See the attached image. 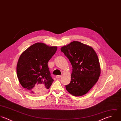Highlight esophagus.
<instances>
[{
    "mask_svg": "<svg viewBox=\"0 0 121 121\" xmlns=\"http://www.w3.org/2000/svg\"><path fill=\"white\" fill-rule=\"evenodd\" d=\"M62 77V75H56V78H57V79L59 78H60V77Z\"/></svg>",
    "mask_w": 121,
    "mask_h": 121,
    "instance_id": "34e87169",
    "label": "esophagus"
}]
</instances>
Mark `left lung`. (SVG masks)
I'll use <instances>...</instances> for the list:
<instances>
[{
	"label": "left lung",
	"instance_id": "8db88e82",
	"mask_svg": "<svg viewBox=\"0 0 121 121\" xmlns=\"http://www.w3.org/2000/svg\"><path fill=\"white\" fill-rule=\"evenodd\" d=\"M71 62L73 72L71 82L66 85L67 91L74 96L86 93L98 82L100 75V65L97 53L91 46L77 41L61 47Z\"/></svg>",
	"mask_w": 121,
	"mask_h": 121
}]
</instances>
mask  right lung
<instances>
[{"mask_svg": "<svg viewBox=\"0 0 121 121\" xmlns=\"http://www.w3.org/2000/svg\"><path fill=\"white\" fill-rule=\"evenodd\" d=\"M56 46L38 42L29 47L19 57L16 72L19 81L30 93L40 95L52 85L48 63L56 51Z\"/></svg>", "mask_w": 121, "mask_h": 121, "instance_id": "obj_1", "label": "right lung"}]
</instances>
